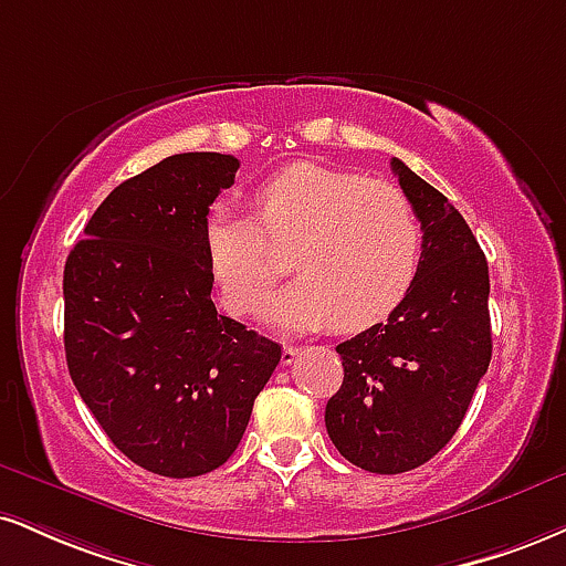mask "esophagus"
<instances>
[{
  "label": "esophagus",
  "instance_id": "34e87169",
  "mask_svg": "<svg viewBox=\"0 0 566 566\" xmlns=\"http://www.w3.org/2000/svg\"><path fill=\"white\" fill-rule=\"evenodd\" d=\"M301 345H284V350H282V364L284 366H290V364H295V358L301 356Z\"/></svg>",
  "mask_w": 566,
  "mask_h": 566
}]
</instances>
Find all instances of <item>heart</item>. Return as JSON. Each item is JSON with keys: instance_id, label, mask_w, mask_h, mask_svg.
I'll use <instances>...</instances> for the list:
<instances>
[{"instance_id": "obj_1", "label": "heart", "mask_w": 566, "mask_h": 566, "mask_svg": "<svg viewBox=\"0 0 566 566\" xmlns=\"http://www.w3.org/2000/svg\"><path fill=\"white\" fill-rule=\"evenodd\" d=\"M210 279L223 308L250 316L276 279L271 248H290L292 282L265 303L279 329L364 332L417 284L424 231L395 184L292 163L253 192V218L213 206L202 223Z\"/></svg>"}]
</instances>
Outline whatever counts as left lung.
Instances as JSON below:
<instances>
[{"mask_svg":"<svg viewBox=\"0 0 566 566\" xmlns=\"http://www.w3.org/2000/svg\"><path fill=\"white\" fill-rule=\"evenodd\" d=\"M390 166L424 231L421 269L385 324L337 345L345 377L324 411L337 451L374 474L411 472L448 446L493 353L488 261L472 229L403 160Z\"/></svg>","mask_w":566,"mask_h":566,"instance_id":"1","label":"left lung"}]
</instances>
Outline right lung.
I'll use <instances>...</instances> for the list:
<instances>
[{
	"mask_svg": "<svg viewBox=\"0 0 566 566\" xmlns=\"http://www.w3.org/2000/svg\"><path fill=\"white\" fill-rule=\"evenodd\" d=\"M240 160L184 153L113 189L65 261V358L107 438L160 478L240 446L282 348L210 301L202 223Z\"/></svg>",
	"mask_w": 566,
	"mask_h": 566,
	"instance_id": "right-lung-1",
	"label": "right lung"
}]
</instances>
